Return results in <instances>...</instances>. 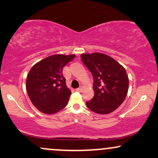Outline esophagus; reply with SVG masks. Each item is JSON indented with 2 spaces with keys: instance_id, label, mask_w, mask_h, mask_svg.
Segmentation results:
<instances>
[{
  "instance_id": "obj_1",
  "label": "esophagus",
  "mask_w": 158,
  "mask_h": 158,
  "mask_svg": "<svg viewBox=\"0 0 158 158\" xmlns=\"http://www.w3.org/2000/svg\"><path fill=\"white\" fill-rule=\"evenodd\" d=\"M76 90L78 92H82V90H83V86H80L78 88H77Z\"/></svg>"
}]
</instances>
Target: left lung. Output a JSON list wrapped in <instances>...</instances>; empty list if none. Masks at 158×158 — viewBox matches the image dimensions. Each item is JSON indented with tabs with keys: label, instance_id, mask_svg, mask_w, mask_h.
<instances>
[{
	"label": "left lung",
	"instance_id": "1",
	"mask_svg": "<svg viewBox=\"0 0 158 158\" xmlns=\"http://www.w3.org/2000/svg\"><path fill=\"white\" fill-rule=\"evenodd\" d=\"M81 57L94 77L95 95L86 102L87 107L101 114L115 111L128 92L129 78L124 67L104 54H82Z\"/></svg>",
	"mask_w": 158,
	"mask_h": 158
}]
</instances>
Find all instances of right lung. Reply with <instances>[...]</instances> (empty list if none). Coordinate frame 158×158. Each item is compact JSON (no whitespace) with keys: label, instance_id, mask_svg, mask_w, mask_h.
<instances>
[{"label":"right lung","instance_id":"1","mask_svg":"<svg viewBox=\"0 0 158 158\" xmlns=\"http://www.w3.org/2000/svg\"><path fill=\"white\" fill-rule=\"evenodd\" d=\"M75 57V55H52L32 67L27 75V90L39 111L55 114L68 104L71 91L66 85L62 68Z\"/></svg>","mask_w":158,"mask_h":158}]
</instances>
